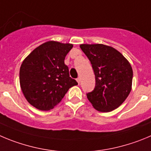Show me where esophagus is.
I'll list each match as a JSON object with an SVG mask.
<instances>
[{
	"instance_id": "obj_1",
	"label": "esophagus",
	"mask_w": 151,
	"mask_h": 151,
	"mask_svg": "<svg viewBox=\"0 0 151 151\" xmlns=\"http://www.w3.org/2000/svg\"><path fill=\"white\" fill-rule=\"evenodd\" d=\"M80 80H80V77H78V78L77 79V83H80Z\"/></svg>"
}]
</instances>
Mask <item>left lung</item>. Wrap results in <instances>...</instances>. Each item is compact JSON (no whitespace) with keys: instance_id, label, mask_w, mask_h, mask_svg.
<instances>
[{"instance_id":"1","label":"left lung","mask_w":151,"mask_h":151,"mask_svg":"<svg viewBox=\"0 0 151 151\" xmlns=\"http://www.w3.org/2000/svg\"><path fill=\"white\" fill-rule=\"evenodd\" d=\"M95 75V87L87 98L98 111L107 112L126 100L132 88L133 69L119 51L102 44L80 45Z\"/></svg>"}]
</instances>
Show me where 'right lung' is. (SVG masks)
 Masks as SVG:
<instances>
[{
  "label": "right lung",
  "mask_w": 151,
  "mask_h": 151,
  "mask_svg": "<svg viewBox=\"0 0 151 151\" xmlns=\"http://www.w3.org/2000/svg\"><path fill=\"white\" fill-rule=\"evenodd\" d=\"M72 47L71 44L50 41L34 49L22 63L21 88L27 101L36 109H53L69 88L78 84L70 77L64 62Z\"/></svg>",
  "instance_id": "obj_1"
}]
</instances>
